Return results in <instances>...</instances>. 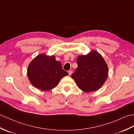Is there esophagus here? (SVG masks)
<instances>
[{"instance_id":"1","label":"esophagus","mask_w":134,"mask_h":134,"mask_svg":"<svg viewBox=\"0 0 134 134\" xmlns=\"http://www.w3.org/2000/svg\"><path fill=\"white\" fill-rule=\"evenodd\" d=\"M72 71H71V70H69L68 71V75H71V74H72Z\"/></svg>"}]
</instances>
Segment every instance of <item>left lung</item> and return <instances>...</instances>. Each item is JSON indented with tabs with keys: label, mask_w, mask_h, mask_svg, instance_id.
Returning a JSON list of instances; mask_svg holds the SVG:
<instances>
[{
	"label": "left lung",
	"mask_w": 134,
	"mask_h": 134,
	"mask_svg": "<svg viewBox=\"0 0 134 134\" xmlns=\"http://www.w3.org/2000/svg\"><path fill=\"white\" fill-rule=\"evenodd\" d=\"M77 67L71 77L78 87L86 92L97 91L106 80L108 68L102 56L92 50L86 55H79Z\"/></svg>",
	"instance_id": "left-lung-1"
}]
</instances>
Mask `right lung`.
<instances>
[{
  "label": "right lung",
  "mask_w": 134,
  "mask_h": 134,
  "mask_svg": "<svg viewBox=\"0 0 134 134\" xmlns=\"http://www.w3.org/2000/svg\"><path fill=\"white\" fill-rule=\"evenodd\" d=\"M68 75L62 69L60 62L54 55L41 54L30 62L27 68V76L30 83L36 88L49 91L58 86L60 79Z\"/></svg>",
  "instance_id": "add662e5"
}]
</instances>
